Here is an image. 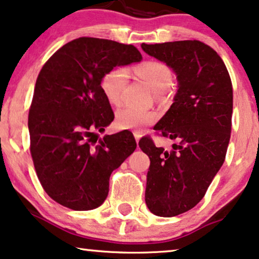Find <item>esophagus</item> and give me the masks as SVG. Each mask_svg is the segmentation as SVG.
I'll use <instances>...</instances> for the list:
<instances>
[{
    "mask_svg": "<svg viewBox=\"0 0 259 259\" xmlns=\"http://www.w3.org/2000/svg\"><path fill=\"white\" fill-rule=\"evenodd\" d=\"M133 134H134V138H136V140H137V144H138V143H139L140 138H141V133H140V132H137V131H136V132H134Z\"/></svg>",
    "mask_w": 259,
    "mask_h": 259,
    "instance_id": "1",
    "label": "esophagus"
}]
</instances>
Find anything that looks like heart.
<instances>
[{
	"label": "heart",
	"instance_id": "1",
	"mask_svg": "<svg viewBox=\"0 0 259 259\" xmlns=\"http://www.w3.org/2000/svg\"><path fill=\"white\" fill-rule=\"evenodd\" d=\"M136 74L143 79L152 91L162 92L172 83V70L166 63L157 60H150L138 65ZM128 80V70L125 67H114L101 77L100 87L102 93L112 105H119L122 92ZM157 119L154 112L141 111L132 107H122L115 113V126L119 130L141 131Z\"/></svg>",
	"mask_w": 259,
	"mask_h": 259
}]
</instances>
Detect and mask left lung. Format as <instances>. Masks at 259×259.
<instances>
[{"mask_svg":"<svg viewBox=\"0 0 259 259\" xmlns=\"http://www.w3.org/2000/svg\"><path fill=\"white\" fill-rule=\"evenodd\" d=\"M148 55L176 73L175 102L154 126L175 140L171 151L150 137L139 146L150 158L145 201L152 213L175 217L196 206L225 160L233 106L232 83L225 63L198 40L141 45Z\"/></svg>","mask_w":259,"mask_h":259,"instance_id":"left-lung-1","label":"left lung"}]
</instances>
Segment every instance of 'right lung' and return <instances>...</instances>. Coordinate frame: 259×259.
Segmentation results:
<instances>
[{"label":"right lung","instance_id":"obj_1","mask_svg":"<svg viewBox=\"0 0 259 259\" xmlns=\"http://www.w3.org/2000/svg\"><path fill=\"white\" fill-rule=\"evenodd\" d=\"M141 59L132 45L79 37L56 51L38 73L28 115L30 154L46 193L62 206H100L112 172L136 150L128 131L100 140L95 131L104 132L114 119L101 77Z\"/></svg>","mask_w":259,"mask_h":259}]
</instances>
